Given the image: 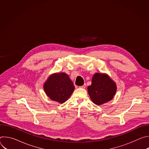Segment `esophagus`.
I'll list each match as a JSON object with an SVG mask.
<instances>
[{"mask_svg":"<svg viewBox=\"0 0 149 149\" xmlns=\"http://www.w3.org/2000/svg\"><path fill=\"white\" fill-rule=\"evenodd\" d=\"M86 85L84 84V85H83V86H79V88H86Z\"/></svg>","mask_w":149,"mask_h":149,"instance_id":"1","label":"esophagus"}]
</instances>
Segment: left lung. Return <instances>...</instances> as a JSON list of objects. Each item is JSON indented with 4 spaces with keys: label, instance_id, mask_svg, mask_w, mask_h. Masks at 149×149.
Segmentation results:
<instances>
[{
    "label": "left lung",
    "instance_id": "1",
    "mask_svg": "<svg viewBox=\"0 0 149 149\" xmlns=\"http://www.w3.org/2000/svg\"><path fill=\"white\" fill-rule=\"evenodd\" d=\"M87 88L90 98L97 105L112 100L117 90L116 84L107 75L99 73L94 75L92 84Z\"/></svg>",
    "mask_w": 149,
    "mask_h": 149
}]
</instances>
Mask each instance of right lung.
Returning <instances> with one entry per match:
<instances>
[{"instance_id":"add662e5","label":"right lung","mask_w":149,"mask_h":149,"mask_svg":"<svg viewBox=\"0 0 149 149\" xmlns=\"http://www.w3.org/2000/svg\"><path fill=\"white\" fill-rule=\"evenodd\" d=\"M47 95L53 101L63 103L71 96L74 90L72 81L65 73H58L50 76L44 84Z\"/></svg>"}]
</instances>
